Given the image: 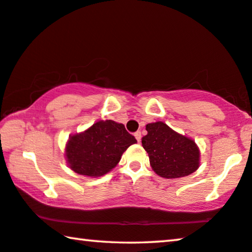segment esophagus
Instances as JSON below:
<instances>
[{
  "label": "esophagus",
  "instance_id": "34e87169",
  "mask_svg": "<svg viewBox=\"0 0 252 252\" xmlns=\"http://www.w3.org/2000/svg\"><path fill=\"white\" fill-rule=\"evenodd\" d=\"M134 137H136L138 142H140L141 141V132H140V131H137V132L134 133Z\"/></svg>",
  "mask_w": 252,
  "mask_h": 252
}]
</instances>
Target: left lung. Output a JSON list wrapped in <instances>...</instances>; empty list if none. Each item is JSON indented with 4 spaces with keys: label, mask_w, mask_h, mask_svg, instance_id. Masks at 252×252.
I'll return each instance as SVG.
<instances>
[{
    "label": "left lung",
    "mask_w": 252,
    "mask_h": 252,
    "mask_svg": "<svg viewBox=\"0 0 252 252\" xmlns=\"http://www.w3.org/2000/svg\"><path fill=\"white\" fill-rule=\"evenodd\" d=\"M146 130L147 134L142 137L141 144L157 175L176 179L197 171L200 152L192 139L175 132L160 121L148 123Z\"/></svg>",
    "instance_id": "1"
}]
</instances>
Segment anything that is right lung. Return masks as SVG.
<instances>
[{
    "label": "right lung",
    "instance_id": "add662e5",
    "mask_svg": "<svg viewBox=\"0 0 252 252\" xmlns=\"http://www.w3.org/2000/svg\"><path fill=\"white\" fill-rule=\"evenodd\" d=\"M122 123L97 121L84 132L70 136L65 158L71 170L90 178L102 176L114 168L127 147L136 144Z\"/></svg>",
    "mask_w": 252,
    "mask_h": 252
}]
</instances>
